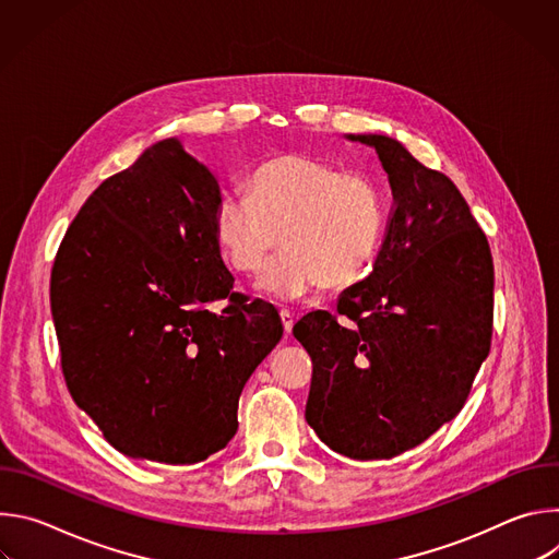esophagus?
Returning <instances> with one entry per match:
<instances>
[{
    "label": "esophagus",
    "instance_id": "obj_1",
    "mask_svg": "<svg viewBox=\"0 0 559 559\" xmlns=\"http://www.w3.org/2000/svg\"><path fill=\"white\" fill-rule=\"evenodd\" d=\"M281 321H283V330L285 334H292V328H294V316L289 309H281Z\"/></svg>",
    "mask_w": 559,
    "mask_h": 559
}]
</instances>
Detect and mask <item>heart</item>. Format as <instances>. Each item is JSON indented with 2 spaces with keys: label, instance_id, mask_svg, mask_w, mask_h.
<instances>
[{
  "label": "heart",
  "instance_id": "b5f03b06",
  "mask_svg": "<svg viewBox=\"0 0 559 559\" xmlns=\"http://www.w3.org/2000/svg\"><path fill=\"white\" fill-rule=\"evenodd\" d=\"M248 195L218 205L214 234L227 265L241 274L259 272L281 243L283 252L261 278L272 296L298 298L318 285L349 287L380 250L382 199L362 175L287 154L252 175Z\"/></svg>",
  "mask_w": 559,
  "mask_h": 559
}]
</instances>
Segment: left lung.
I'll use <instances>...</instances> for the list:
<instances>
[{
  "instance_id": "1",
  "label": "left lung",
  "mask_w": 559,
  "mask_h": 559,
  "mask_svg": "<svg viewBox=\"0 0 559 559\" xmlns=\"http://www.w3.org/2000/svg\"><path fill=\"white\" fill-rule=\"evenodd\" d=\"M376 147L393 194L373 272L336 311L294 325L311 358L307 425L354 460L418 447L464 407L491 352L493 257L455 183L391 136Z\"/></svg>"
}]
</instances>
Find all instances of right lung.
<instances>
[{"label":"right lung","instance_id":"add662e5","mask_svg":"<svg viewBox=\"0 0 559 559\" xmlns=\"http://www.w3.org/2000/svg\"><path fill=\"white\" fill-rule=\"evenodd\" d=\"M214 175L177 139L106 179L68 225L50 272L61 373L123 455L194 464L236 433L238 395L276 347L274 305L234 292ZM225 299L221 314L206 305Z\"/></svg>","mask_w":559,"mask_h":559}]
</instances>
